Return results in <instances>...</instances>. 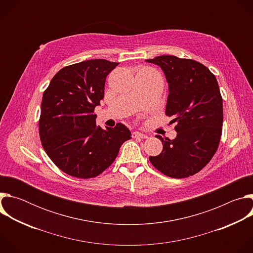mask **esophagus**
Returning <instances> with one entry per match:
<instances>
[{
  "label": "esophagus",
  "instance_id": "obj_1",
  "mask_svg": "<svg viewBox=\"0 0 253 253\" xmlns=\"http://www.w3.org/2000/svg\"><path fill=\"white\" fill-rule=\"evenodd\" d=\"M132 137L133 138H147V135L143 134L141 132H138V131H135V132H132Z\"/></svg>",
  "mask_w": 253,
  "mask_h": 253
}]
</instances>
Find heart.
I'll use <instances>...</instances> for the list:
<instances>
[{"label":"heart","instance_id":"1","mask_svg":"<svg viewBox=\"0 0 253 253\" xmlns=\"http://www.w3.org/2000/svg\"><path fill=\"white\" fill-rule=\"evenodd\" d=\"M143 71H149V70H147V69H146V70H143Z\"/></svg>","mask_w":253,"mask_h":253}]
</instances>
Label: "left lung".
<instances>
[{
    "label": "left lung",
    "mask_w": 253,
    "mask_h": 253,
    "mask_svg": "<svg viewBox=\"0 0 253 253\" xmlns=\"http://www.w3.org/2000/svg\"><path fill=\"white\" fill-rule=\"evenodd\" d=\"M146 62L164 72L169 91L165 113L173 118L177 132L173 140L156 135L163 150L149 160L169 177H188L200 171L218 148L223 106L217 80L194 60L163 55Z\"/></svg>",
    "instance_id": "8db88e82"
}]
</instances>
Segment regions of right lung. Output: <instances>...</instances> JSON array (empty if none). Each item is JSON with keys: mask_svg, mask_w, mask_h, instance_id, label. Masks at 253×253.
<instances>
[{"mask_svg": "<svg viewBox=\"0 0 253 253\" xmlns=\"http://www.w3.org/2000/svg\"><path fill=\"white\" fill-rule=\"evenodd\" d=\"M119 63L87 60L61 69L43 94L39 134L43 148L63 172L92 178L109 167L130 130L118 123L103 130L94 109L104 98L107 75Z\"/></svg>", "mask_w": 253, "mask_h": 253, "instance_id": "obj_1", "label": "right lung"}]
</instances>
